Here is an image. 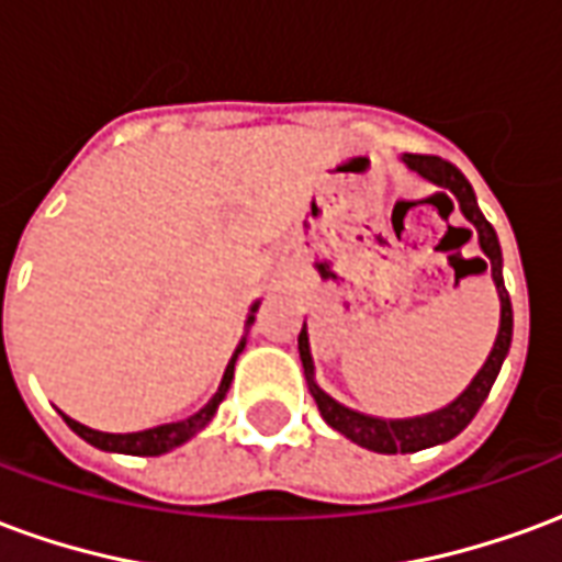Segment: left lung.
<instances>
[{
  "label": "left lung",
  "instance_id": "left-lung-1",
  "mask_svg": "<svg viewBox=\"0 0 562 562\" xmlns=\"http://www.w3.org/2000/svg\"><path fill=\"white\" fill-rule=\"evenodd\" d=\"M403 161L418 171L424 180L442 186L446 192L458 198L460 213L475 225L479 232V246H482L484 258H479L484 265V270H491V277L496 282V294H499V334H496V342L484 367L475 373V379L470 382V389L460 394L458 401L448 403L446 409L439 413L422 415V418H373V415L355 413L349 406H342L334 397H328L325 391L318 389L313 382V355H310V334H306V322L301 334H297V352H301V361H304L306 382H310V394L316 397V406L322 418L340 430L346 439H352L361 448H370V451H379V454H409V451H422V448L439 446V442H448L467 427V424L475 418V413L482 409V403L487 401V394L494 389V379L499 373V367L506 361L508 346H512V301H508L506 285H503V256H499V240H496V232L491 228V222L484 220L482 210L475 204V195H472V186L467 183V177L451 165V161L439 159V156H424V153H406ZM442 192V195H446ZM448 198V195H446Z\"/></svg>",
  "mask_w": 562,
  "mask_h": 562
}]
</instances>
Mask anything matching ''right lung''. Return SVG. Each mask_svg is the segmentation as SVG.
<instances>
[{
    "mask_svg": "<svg viewBox=\"0 0 562 562\" xmlns=\"http://www.w3.org/2000/svg\"><path fill=\"white\" fill-rule=\"evenodd\" d=\"M252 313H256V306H252ZM252 318L246 325H252ZM246 340H240L237 346V352H234L232 364L225 367V376H222L220 391L210 397V403L201 409V413L189 415L183 422H173V424H161V427H153V430H140V434H102V430H92L87 424L75 422V418H66V424L80 436V439H87L90 446L102 448V451H120V454H140V458H156V454H165V451H171V448L183 446L186 439H192L198 430H204L210 424V418L216 415L220 409V403L225 401V394H228V385H232L234 379V361H237V355L244 352Z\"/></svg>",
    "mask_w": 562,
    "mask_h": 562,
    "instance_id": "1",
    "label": "right lung"
}]
</instances>
